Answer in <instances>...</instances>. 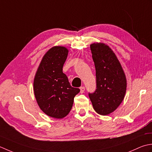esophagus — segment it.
Here are the masks:
<instances>
[{
  "label": "esophagus",
  "mask_w": 152,
  "mask_h": 152,
  "mask_svg": "<svg viewBox=\"0 0 152 152\" xmlns=\"http://www.w3.org/2000/svg\"><path fill=\"white\" fill-rule=\"evenodd\" d=\"M85 91V86H80V93H83Z\"/></svg>",
  "instance_id": "1"
}]
</instances>
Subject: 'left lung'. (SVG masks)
I'll use <instances>...</instances> for the list:
<instances>
[{"label":"left lung","instance_id":"obj_1","mask_svg":"<svg viewBox=\"0 0 152 152\" xmlns=\"http://www.w3.org/2000/svg\"><path fill=\"white\" fill-rule=\"evenodd\" d=\"M96 68V89L88 93L92 106L98 114L106 115L115 110L123 100L126 80L115 54L103 43L91 45Z\"/></svg>","mask_w":152,"mask_h":152}]
</instances>
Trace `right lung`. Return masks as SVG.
<instances>
[{"label": "right lung", "instance_id": "add662e5", "mask_svg": "<svg viewBox=\"0 0 152 152\" xmlns=\"http://www.w3.org/2000/svg\"><path fill=\"white\" fill-rule=\"evenodd\" d=\"M68 50L63 46L50 48L42 58L34 79V93L39 106L48 116L66 117L72 110L74 97L80 92L72 87L63 66Z\"/></svg>", "mask_w": 152, "mask_h": 152}]
</instances>
